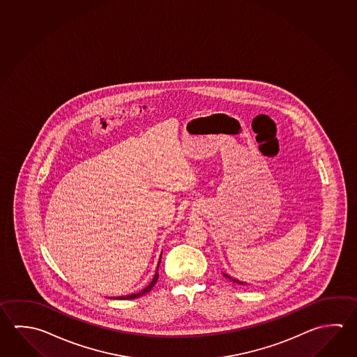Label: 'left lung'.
<instances>
[{
  "mask_svg": "<svg viewBox=\"0 0 357 357\" xmlns=\"http://www.w3.org/2000/svg\"><path fill=\"white\" fill-rule=\"evenodd\" d=\"M223 275H225V278H228V280H231V282L238 283V284H247L245 282L238 281L237 278H233V277H231L229 275H227V273H223Z\"/></svg>",
  "mask_w": 357,
  "mask_h": 357,
  "instance_id": "8db88e82",
  "label": "left lung"
}]
</instances>
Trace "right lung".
<instances>
[{"instance_id": "obj_1", "label": "right lung", "mask_w": 357, "mask_h": 357, "mask_svg": "<svg viewBox=\"0 0 357 357\" xmlns=\"http://www.w3.org/2000/svg\"><path fill=\"white\" fill-rule=\"evenodd\" d=\"M160 261H162V255H160V258H159V262H158L157 271H155V275L153 277V280H151V283L144 288V289H142L140 292L138 294H128V296H119V297H112L114 300H134V298H139L140 296H143V294H148L149 291H151V288L154 287V284L157 283L158 278H159V273H158V269H159V264H160Z\"/></svg>"}]
</instances>
